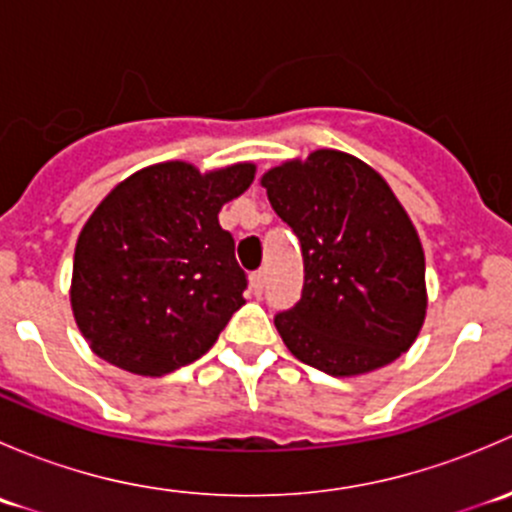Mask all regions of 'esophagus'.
<instances>
[{
  "instance_id": "obj_1",
  "label": "esophagus",
  "mask_w": 512,
  "mask_h": 512,
  "mask_svg": "<svg viewBox=\"0 0 512 512\" xmlns=\"http://www.w3.org/2000/svg\"><path fill=\"white\" fill-rule=\"evenodd\" d=\"M265 280H267V272L265 270H255L250 275V287L255 294H262V289H265Z\"/></svg>"
}]
</instances>
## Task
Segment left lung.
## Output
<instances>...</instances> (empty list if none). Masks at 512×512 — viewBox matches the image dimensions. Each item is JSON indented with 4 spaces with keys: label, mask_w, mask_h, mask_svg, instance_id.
<instances>
[{
    "label": "left lung",
    "mask_w": 512,
    "mask_h": 512,
    "mask_svg": "<svg viewBox=\"0 0 512 512\" xmlns=\"http://www.w3.org/2000/svg\"><path fill=\"white\" fill-rule=\"evenodd\" d=\"M304 262L294 307L275 314L287 349L332 376L391 364L426 317V265L409 215L359 158L317 151L262 178Z\"/></svg>",
    "instance_id": "left-lung-1"
}]
</instances>
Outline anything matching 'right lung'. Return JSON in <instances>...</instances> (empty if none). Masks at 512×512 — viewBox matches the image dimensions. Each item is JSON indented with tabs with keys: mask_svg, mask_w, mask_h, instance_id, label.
Segmentation results:
<instances>
[{
	"mask_svg": "<svg viewBox=\"0 0 512 512\" xmlns=\"http://www.w3.org/2000/svg\"><path fill=\"white\" fill-rule=\"evenodd\" d=\"M252 178L250 163L205 175L158 163L108 193L76 242L71 285L76 324L101 359L163 376L213 347L247 289L218 213Z\"/></svg>",
	"mask_w": 512,
	"mask_h": 512,
	"instance_id": "1",
	"label": "right lung"
}]
</instances>
